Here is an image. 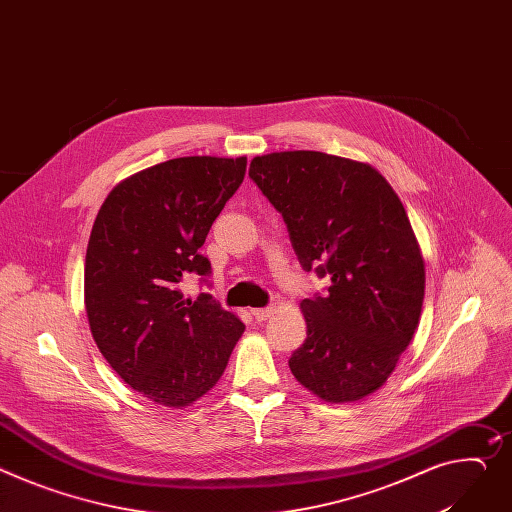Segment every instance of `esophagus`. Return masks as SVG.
Instances as JSON below:
<instances>
[{"label":"esophagus","mask_w":512,"mask_h":512,"mask_svg":"<svg viewBox=\"0 0 512 512\" xmlns=\"http://www.w3.org/2000/svg\"><path fill=\"white\" fill-rule=\"evenodd\" d=\"M272 311H274L272 307H256V309H252V316L256 318V322H264L272 316Z\"/></svg>","instance_id":"1"}]
</instances>
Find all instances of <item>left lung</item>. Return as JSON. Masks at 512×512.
Instances as JSON below:
<instances>
[{"label": "left lung", "mask_w": 512, "mask_h": 512, "mask_svg": "<svg viewBox=\"0 0 512 512\" xmlns=\"http://www.w3.org/2000/svg\"><path fill=\"white\" fill-rule=\"evenodd\" d=\"M250 178L289 229L305 270L332 285L301 301L307 338L291 373L330 404L375 393L408 348L424 301V260L391 184L365 162L322 151H274Z\"/></svg>", "instance_id": "left-lung-1"}]
</instances>
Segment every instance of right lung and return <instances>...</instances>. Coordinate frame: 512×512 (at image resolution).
I'll use <instances>...</instances> for the list:
<instances>
[{"label": "right lung", "instance_id": "right-lung-1", "mask_svg": "<svg viewBox=\"0 0 512 512\" xmlns=\"http://www.w3.org/2000/svg\"><path fill=\"white\" fill-rule=\"evenodd\" d=\"M246 164L176 157L116 184L96 215L84 268L90 330L108 365L153 404L203 398L246 330L209 293L180 289L188 274L211 272L201 248Z\"/></svg>", "mask_w": 512, "mask_h": 512}]
</instances>
